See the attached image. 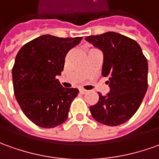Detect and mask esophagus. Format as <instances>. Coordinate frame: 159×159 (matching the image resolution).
Masks as SVG:
<instances>
[{"label": "esophagus", "instance_id": "1", "mask_svg": "<svg viewBox=\"0 0 159 159\" xmlns=\"http://www.w3.org/2000/svg\"><path fill=\"white\" fill-rule=\"evenodd\" d=\"M80 93L82 94V95H84V94H86L88 92V90H86V89H79Z\"/></svg>", "mask_w": 159, "mask_h": 159}]
</instances>
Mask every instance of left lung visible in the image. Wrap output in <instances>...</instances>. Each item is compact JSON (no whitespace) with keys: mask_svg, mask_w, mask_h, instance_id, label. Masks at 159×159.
Wrapping results in <instances>:
<instances>
[{"mask_svg":"<svg viewBox=\"0 0 159 159\" xmlns=\"http://www.w3.org/2000/svg\"><path fill=\"white\" fill-rule=\"evenodd\" d=\"M85 40L103 55L102 75L108 77L110 91L99 95L89 107L96 120L116 126L129 120L139 110L148 88V62L136 41L116 32L89 35Z\"/></svg>","mask_w":159,"mask_h":159,"instance_id":"1","label":"left lung"}]
</instances>
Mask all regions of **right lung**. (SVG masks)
<instances>
[{"label":"right lung","instance_id":"obj_1","mask_svg":"<svg viewBox=\"0 0 159 159\" xmlns=\"http://www.w3.org/2000/svg\"><path fill=\"white\" fill-rule=\"evenodd\" d=\"M81 40L43 34L19 50L12 70L14 92L21 111L34 125L49 129L68 118L78 89L62 87L57 76L63 70L66 55Z\"/></svg>","mask_w":159,"mask_h":159}]
</instances>
